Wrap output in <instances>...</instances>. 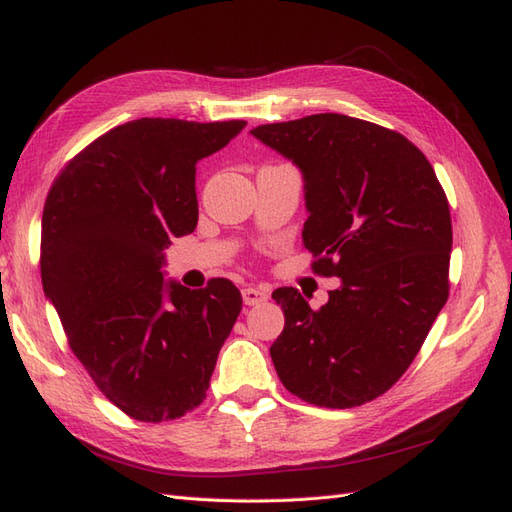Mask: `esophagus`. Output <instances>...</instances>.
<instances>
[{"label":"esophagus","instance_id":"obj_1","mask_svg":"<svg viewBox=\"0 0 512 512\" xmlns=\"http://www.w3.org/2000/svg\"><path fill=\"white\" fill-rule=\"evenodd\" d=\"M243 303L245 305H258V303H265L269 299V292L260 286H247L243 288Z\"/></svg>","mask_w":512,"mask_h":512}]
</instances>
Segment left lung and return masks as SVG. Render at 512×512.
<instances>
[{"mask_svg":"<svg viewBox=\"0 0 512 512\" xmlns=\"http://www.w3.org/2000/svg\"><path fill=\"white\" fill-rule=\"evenodd\" d=\"M252 134L301 170L303 245L314 273L342 280L320 309L273 292L286 318L277 376L307 404H367L404 376L448 299L446 194L423 151L376 123L320 113Z\"/></svg>","mask_w":512,"mask_h":512,"instance_id":"1","label":"left lung"}]
</instances>
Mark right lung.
<instances>
[{
    "label": "right lung",
    "instance_id": "1",
    "mask_svg": "<svg viewBox=\"0 0 512 512\" xmlns=\"http://www.w3.org/2000/svg\"><path fill=\"white\" fill-rule=\"evenodd\" d=\"M245 121L143 117L74 156L46 196L40 271L76 359L136 421H173L207 397L241 312L218 277L190 290L164 282V250L198 222L196 162Z\"/></svg>",
    "mask_w": 512,
    "mask_h": 512
}]
</instances>
